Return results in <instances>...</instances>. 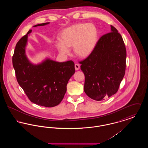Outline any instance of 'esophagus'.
I'll return each mask as SVG.
<instances>
[{
    "mask_svg": "<svg viewBox=\"0 0 148 148\" xmlns=\"http://www.w3.org/2000/svg\"><path fill=\"white\" fill-rule=\"evenodd\" d=\"M75 69L76 71H77L80 69V65L79 64H75Z\"/></svg>",
    "mask_w": 148,
    "mask_h": 148,
    "instance_id": "obj_1",
    "label": "esophagus"
}]
</instances>
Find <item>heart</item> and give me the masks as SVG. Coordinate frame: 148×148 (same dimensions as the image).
Returning <instances> with one entry per match:
<instances>
[{
	"label": "heart",
	"instance_id": "heart-1",
	"mask_svg": "<svg viewBox=\"0 0 148 148\" xmlns=\"http://www.w3.org/2000/svg\"><path fill=\"white\" fill-rule=\"evenodd\" d=\"M98 29L92 23H78L63 30L59 35L60 42L56 47L62 55H68V48L73 47L75 55L85 58L89 56L95 49L98 42Z\"/></svg>",
	"mask_w": 148,
	"mask_h": 148
}]
</instances>
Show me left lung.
Masks as SVG:
<instances>
[{"instance_id": "8db88e82", "label": "left lung", "mask_w": 148, "mask_h": 148, "mask_svg": "<svg viewBox=\"0 0 148 148\" xmlns=\"http://www.w3.org/2000/svg\"><path fill=\"white\" fill-rule=\"evenodd\" d=\"M127 51L117 29L101 36L92 53L79 62L85 75L84 90L90 98L101 101L118 92L125 73Z\"/></svg>"}]
</instances>
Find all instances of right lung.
Here are the masks:
<instances>
[{"label":"right lung","mask_w":148,"mask_h":148,"mask_svg":"<svg viewBox=\"0 0 148 148\" xmlns=\"http://www.w3.org/2000/svg\"><path fill=\"white\" fill-rule=\"evenodd\" d=\"M31 32L29 30L21 38L15 48L12 62L16 80L32 103L45 107L56 106L63 100L68 82L75 73L74 63L72 60L56 62L50 59L38 65L30 63L25 54V48Z\"/></svg>","instance_id":"add662e5"}]
</instances>
